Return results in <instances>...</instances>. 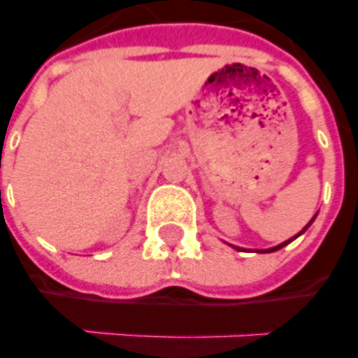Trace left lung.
<instances>
[{"label":"left lung","mask_w":358,"mask_h":358,"mask_svg":"<svg viewBox=\"0 0 358 358\" xmlns=\"http://www.w3.org/2000/svg\"><path fill=\"white\" fill-rule=\"evenodd\" d=\"M316 215H318V214H316ZM316 215H314V217H316ZM314 217H313V220H310V222H308V224L305 225V227H303V229H301V231L296 233L295 237H291V239L283 241V243H281V245H275V247H272V248H260V250H256V252H275V250H280V248H283V247H285V245H289V243H291V241H295L296 237H299V235H303V233H305L306 229H308V227H310V224H313V222H314ZM231 247H233V245H231ZM233 248H237V250H239V247H233Z\"/></svg>","instance_id":"1"}]
</instances>
